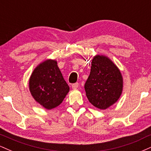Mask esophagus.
Wrapping results in <instances>:
<instances>
[{"label": "esophagus", "instance_id": "esophagus-1", "mask_svg": "<svg viewBox=\"0 0 151 151\" xmlns=\"http://www.w3.org/2000/svg\"><path fill=\"white\" fill-rule=\"evenodd\" d=\"M78 86H79V84H78V83H74V84H73L72 85V89H77Z\"/></svg>", "mask_w": 151, "mask_h": 151}]
</instances>
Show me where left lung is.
Returning <instances> with one entry per match:
<instances>
[{
	"label": "left lung",
	"mask_w": 151,
	"mask_h": 151,
	"mask_svg": "<svg viewBox=\"0 0 151 151\" xmlns=\"http://www.w3.org/2000/svg\"><path fill=\"white\" fill-rule=\"evenodd\" d=\"M91 65L90 74L84 84L86 95L95 107L106 109L120 98L122 75L116 65L104 55L93 57Z\"/></svg>",
	"instance_id": "8db88e82"
}]
</instances>
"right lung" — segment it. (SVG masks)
Wrapping results in <instances>:
<instances>
[{
	"instance_id": "obj_1",
	"label": "right lung",
	"mask_w": 151,
	"mask_h": 151,
	"mask_svg": "<svg viewBox=\"0 0 151 151\" xmlns=\"http://www.w3.org/2000/svg\"><path fill=\"white\" fill-rule=\"evenodd\" d=\"M32 97L46 109L58 106L70 91L58 66L53 60H47L35 69L29 80Z\"/></svg>"
}]
</instances>
